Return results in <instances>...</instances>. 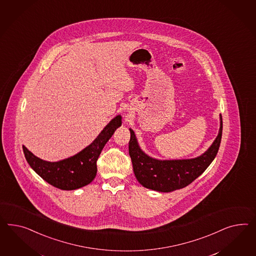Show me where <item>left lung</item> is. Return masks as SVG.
Listing matches in <instances>:
<instances>
[{
    "mask_svg": "<svg viewBox=\"0 0 256 256\" xmlns=\"http://www.w3.org/2000/svg\"><path fill=\"white\" fill-rule=\"evenodd\" d=\"M128 152L133 172L138 182L146 188L168 193L187 186L206 170L215 158L221 144L222 120L220 114V128L217 137L206 152L194 158L159 160L149 156L138 146L132 128Z\"/></svg>",
    "mask_w": 256,
    "mask_h": 256,
    "instance_id": "obj_1",
    "label": "left lung"
}]
</instances>
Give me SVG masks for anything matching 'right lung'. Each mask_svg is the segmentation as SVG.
<instances>
[{"label": "right lung", "instance_id": "obj_1", "mask_svg": "<svg viewBox=\"0 0 256 256\" xmlns=\"http://www.w3.org/2000/svg\"><path fill=\"white\" fill-rule=\"evenodd\" d=\"M122 116L112 118L92 144L68 158L49 162L37 158L23 146L30 168L49 184L62 190H76L90 184L97 174V160L106 142L120 126Z\"/></svg>", "mask_w": 256, "mask_h": 256}]
</instances>
